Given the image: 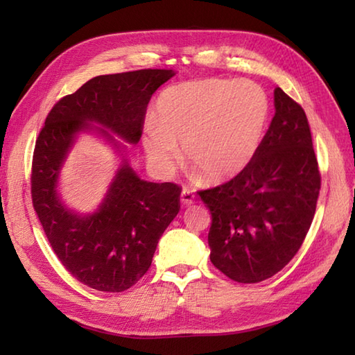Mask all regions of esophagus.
Returning <instances> with one entry per match:
<instances>
[{"label": "esophagus", "mask_w": 355, "mask_h": 355, "mask_svg": "<svg viewBox=\"0 0 355 355\" xmlns=\"http://www.w3.org/2000/svg\"><path fill=\"white\" fill-rule=\"evenodd\" d=\"M180 202H182L183 207H189L195 202V195L189 189H183L182 195H180Z\"/></svg>", "instance_id": "1"}]
</instances>
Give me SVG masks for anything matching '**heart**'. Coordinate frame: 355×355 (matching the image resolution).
I'll use <instances>...</instances> for the list:
<instances>
[{
  "label": "heart",
  "mask_w": 355,
  "mask_h": 355,
  "mask_svg": "<svg viewBox=\"0 0 355 355\" xmlns=\"http://www.w3.org/2000/svg\"><path fill=\"white\" fill-rule=\"evenodd\" d=\"M270 103L250 80L206 78L166 88L155 103V122L141 131L149 163L169 173L186 160L210 183L241 175L254 160L266 135Z\"/></svg>",
  "instance_id": "obj_1"
}]
</instances>
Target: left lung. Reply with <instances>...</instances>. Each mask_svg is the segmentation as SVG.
Wrapping results in <instances>:
<instances>
[{
  "label": "left lung",
  "mask_w": 355,
  "mask_h": 355,
  "mask_svg": "<svg viewBox=\"0 0 355 355\" xmlns=\"http://www.w3.org/2000/svg\"><path fill=\"white\" fill-rule=\"evenodd\" d=\"M320 173L305 111L275 88V117L248 168L200 197L212 214L210 261L241 284L276 275L313 223Z\"/></svg>",
  "instance_id": "8db88e82"
}]
</instances>
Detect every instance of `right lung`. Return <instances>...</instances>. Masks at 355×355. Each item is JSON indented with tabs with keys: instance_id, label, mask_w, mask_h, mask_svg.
I'll return each mask as SVG.
<instances>
[{
	"instance_id": "add662e5",
	"label": "right lung",
	"mask_w": 355,
	"mask_h": 355,
	"mask_svg": "<svg viewBox=\"0 0 355 355\" xmlns=\"http://www.w3.org/2000/svg\"><path fill=\"white\" fill-rule=\"evenodd\" d=\"M172 76L173 70L149 69L89 79L51 108L36 140L32 198L37 218L62 266L97 291L131 288L150 267L158 239L180 210L182 189L141 180L126 146L139 143L150 97ZM80 133L99 135L121 157L104 200L88 214L67 207L58 192L63 163Z\"/></svg>"
}]
</instances>
